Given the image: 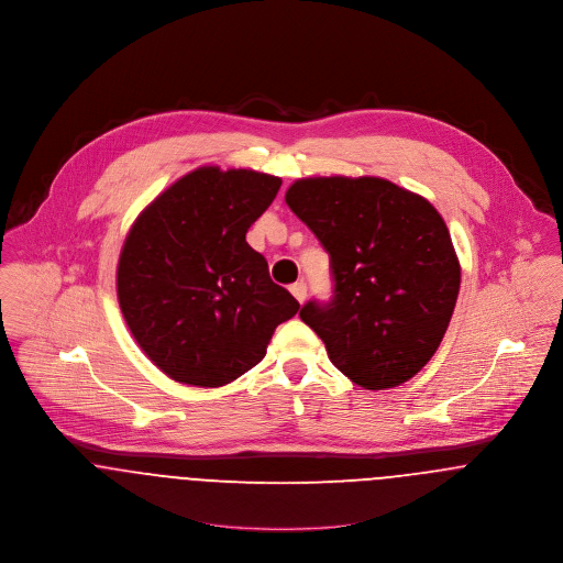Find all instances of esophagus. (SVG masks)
<instances>
[{
    "label": "esophagus",
    "mask_w": 563,
    "mask_h": 563,
    "mask_svg": "<svg viewBox=\"0 0 563 563\" xmlns=\"http://www.w3.org/2000/svg\"><path fill=\"white\" fill-rule=\"evenodd\" d=\"M290 292H292V297H295L299 303H303L306 297H308V286H306V282L292 284V286H290Z\"/></svg>",
    "instance_id": "1"
}]
</instances>
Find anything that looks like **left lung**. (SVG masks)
Returning a JSON list of instances; mask_svg holds the SVG:
<instances>
[{
    "instance_id": "1",
    "label": "left lung",
    "mask_w": 563,
    "mask_h": 563,
    "mask_svg": "<svg viewBox=\"0 0 563 563\" xmlns=\"http://www.w3.org/2000/svg\"><path fill=\"white\" fill-rule=\"evenodd\" d=\"M286 203L329 253L333 297L299 317L331 364L366 390L411 379L438 351L460 292L444 219L382 177L297 179Z\"/></svg>"
}]
</instances>
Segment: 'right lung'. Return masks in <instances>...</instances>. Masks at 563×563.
<instances>
[{"label": "right lung", "instance_id": "obj_1", "mask_svg": "<svg viewBox=\"0 0 563 563\" xmlns=\"http://www.w3.org/2000/svg\"><path fill=\"white\" fill-rule=\"evenodd\" d=\"M282 179L201 166L147 206L117 268L123 319L145 355L179 384L219 388L251 371L299 301L268 275L246 232Z\"/></svg>", "mask_w": 563, "mask_h": 563}]
</instances>
